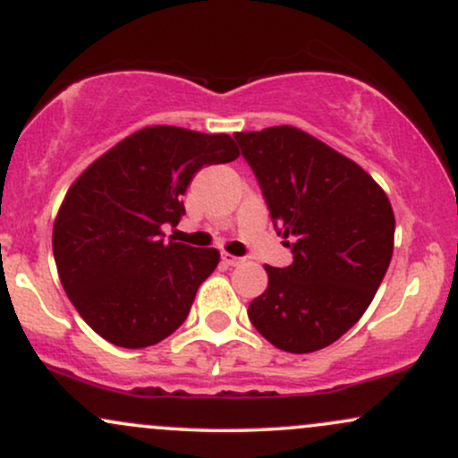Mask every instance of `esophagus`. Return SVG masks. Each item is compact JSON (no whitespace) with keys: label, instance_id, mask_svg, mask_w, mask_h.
<instances>
[{"label":"esophagus","instance_id":"34e87169","mask_svg":"<svg viewBox=\"0 0 458 458\" xmlns=\"http://www.w3.org/2000/svg\"><path fill=\"white\" fill-rule=\"evenodd\" d=\"M222 260H224V265H228V267H239V265H243V259H239V256L228 254V251H224Z\"/></svg>","mask_w":458,"mask_h":458}]
</instances>
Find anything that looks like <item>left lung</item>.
<instances>
[{
	"label": "left lung",
	"mask_w": 458,
	"mask_h": 458,
	"mask_svg": "<svg viewBox=\"0 0 458 458\" xmlns=\"http://www.w3.org/2000/svg\"><path fill=\"white\" fill-rule=\"evenodd\" d=\"M234 140L293 250L286 269L265 265L269 286L247 317L286 353L325 349L361 318L390 267V199L364 167L291 124Z\"/></svg>",
	"instance_id": "obj_1"
}]
</instances>
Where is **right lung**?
<instances>
[{"label": "right lung", "mask_w": 458, "mask_h": 458, "mask_svg": "<svg viewBox=\"0 0 458 458\" xmlns=\"http://www.w3.org/2000/svg\"><path fill=\"white\" fill-rule=\"evenodd\" d=\"M239 155L225 133L155 124L118 141L72 182L54 224L57 276L101 338L144 349L185 323L219 251L165 243L161 228L181 222V198L199 167Z\"/></svg>", "instance_id": "1"}]
</instances>
